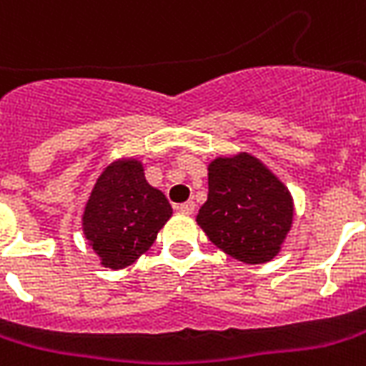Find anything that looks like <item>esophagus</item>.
I'll return each mask as SVG.
<instances>
[{
    "mask_svg": "<svg viewBox=\"0 0 366 366\" xmlns=\"http://www.w3.org/2000/svg\"><path fill=\"white\" fill-rule=\"evenodd\" d=\"M178 211L182 214H192L195 211V203L194 202H186L182 205H178Z\"/></svg>",
    "mask_w": 366,
    "mask_h": 366,
    "instance_id": "obj_1",
    "label": "esophagus"
}]
</instances>
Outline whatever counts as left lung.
<instances>
[{
    "label": "left lung",
    "instance_id": "left-lung-1",
    "mask_svg": "<svg viewBox=\"0 0 366 366\" xmlns=\"http://www.w3.org/2000/svg\"><path fill=\"white\" fill-rule=\"evenodd\" d=\"M288 188L247 153L209 164V195L197 224L219 249L249 264L267 263L292 228Z\"/></svg>",
    "mask_w": 366,
    "mask_h": 366
}]
</instances>
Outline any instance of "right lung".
I'll return each mask as SVG.
<instances>
[{"label": "right lung", "mask_w": 366, "mask_h": 366, "mask_svg": "<svg viewBox=\"0 0 366 366\" xmlns=\"http://www.w3.org/2000/svg\"><path fill=\"white\" fill-rule=\"evenodd\" d=\"M171 203L152 188L138 161H119L97 178L84 211V234L102 264L124 269L152 247L171 219Z\"/></svg>", "instance_id": "obj_1"}]
</instances>
